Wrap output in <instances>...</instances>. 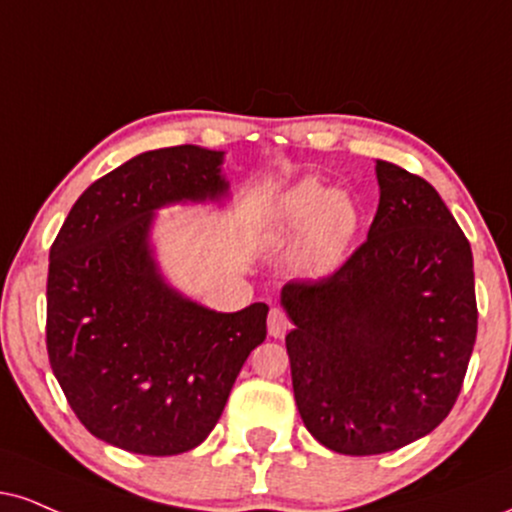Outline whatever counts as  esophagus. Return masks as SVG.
<instances>
[{"label": "esophagus", "instance_id": "obj_1", "mask_svg": "<svg viewBox=\"0 0 512 512\" xmlns=\"http://www.w3.org/2000/svg\"><path fill=\"white\" fill-rule=\"evenodd\" d=\"M288 326H291V322H288L286 312L279 310V307H274V310H269V317H267L269 336L283 338V334H286V331H288Z\"/></svg>", "mask_w": 512, "mask_h": 512}]
</instances>
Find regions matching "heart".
I'll use <instances>...</instances> for the list:
<instances>
[{"instance_id": "b5f03b06", "label": "heart", "mask_w": 512, "mask_h": 512, "mask_svg": "<svg viewBox=\"0 0 512 512\" xmlns=\"http://www.w3.org/2000/svg\"><path fill=\"white\" fill-rule=\"evenodd\" d=\"M360 229V209L346 193H334L315 178L295 183L274 200L267 214V240L291 243L298 236V260L315 274H329L346 260Z\"/></svg>"}]
</instances>
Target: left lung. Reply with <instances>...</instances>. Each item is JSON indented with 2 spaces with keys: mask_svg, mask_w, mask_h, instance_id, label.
<instances>
[{
  "mask_svg": "<svg viewBox=\"0 0 512 512\" xmlns=\"http://www.w3.org/2000/svg\"><path fill=\"white\" fill-rule=\"evenodd\" d=\"M379 207L341 269L283 286L295 405L343 455L398 451L434 432L463 389L474 338L472 250L441 195L377 159Z\"/></svg>",
  "mask_w": 512,
  "mask_h": 512,
  "instance_id": "1",
  "label": "left lung"
}]
</instances>
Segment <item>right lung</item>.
Listing matches in <instances>:
<instances>
[{"instance_id":"obj_1","label":"right lung","mask_w":512,"mask_h":512,"mask_svg":"<svg viewBox=\"0 0 512 512\" xmlns=\"http://www.w3.org/2000/svg\"><path fill=\"white\" fill-rule=\"evenodd\" d=\"M221 164L224 152L197 145L128 159L78 197L49 250V365L83 427L128 453L200 446L267 338V305H197L150 248L159 207L229 193Z\"/></svg>"}]
</instances>
